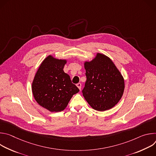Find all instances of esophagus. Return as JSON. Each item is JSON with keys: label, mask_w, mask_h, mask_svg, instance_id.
Here are the masks:
<instances>
[{"label": "esophagus", "mask_w": 156, "mask_h": 156, "mask_svg": "<svg viewBox=\"0 0 156 156\" xmlns=\"http://www.w3.org/2000/svg\"><path fill=\"white\" fill-rule=\"evenodd\" d=\"M76 86L79 88V90H81V84L80 83H78V84H76Z\"/></svg>", "instance_id": "1"}]
</instances>
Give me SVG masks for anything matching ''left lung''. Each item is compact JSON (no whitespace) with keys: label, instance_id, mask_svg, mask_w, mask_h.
<instances>
[{"label":"left lung","instance_id":"8db88e82","mask_svg":"<svg viewBox=\"0 0 156 156\" xmlns=\"http://www.w3.org/2000/svg\"><path fill=\"white\" fill-rule=\"evenodd\" d=\"M86 81L83 95L92 108L104 111L114 107L123 94V76L108 57L97 54L95 58L84 63Z\"/></svg>","mask_w":156,"mask_h":156}]
</instances>
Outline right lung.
<instances>
[{
    "label": "right lung",
    "mask_w": 156,
    "mask_h": 156,
    "mask_svg": "<svg viewBox=\"0 0 156 156\" xmlns=\"http://www.w3.org/2000/svg\"><path fill=\"white\" fill-rule=\"evenodd\" d=\"M65 60L49 55L44 60L32 84L36 102L51 112H60L67 106L72 96L79 92L70 76L63 72Z\"/></svg>",
    "instance_id": "obj_1"
}]
</instances>
